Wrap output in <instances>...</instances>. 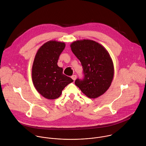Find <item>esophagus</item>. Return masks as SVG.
I'll return each mask as SVG.
<instances>
[{
  "label": "esophagus",
  "instance_id": "obj_1",
  "mask_svg": "<svg viewBox=\"0 0 146 146\" xmlns=\"http://www.w3.org/2000/svg\"><path fill=\"white\" fill-rule=\"evenodd\" d=\"M71 78L75 81V80H76V75H72V76H71Z\"/></svg>",
  "mask_w": 146,
  "mask_h": 146
}]
</instances>
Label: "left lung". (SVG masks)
I'll list each match as a JSON object with an SVG mask.
<instances>
[{"instance_id": "1", "label": "left lung", "mask_w": 146, "mask_h": 146, "mask_svg": "<svg viewBox=\"0 0 146 146\" xmlns=\"http://www.w3.org/2000/svg\"><path fill=\"white\" fill-rule=\"evenodd\" d=\"M70 46L83 68L84 79H77L75 85L90 98L104 94L114 75L113 63L108 51L100 43L88 39L72 42Z\"/></svg>"}]
</instances>
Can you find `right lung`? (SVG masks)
Segmentation results:
<instances>
[{"mask_svg": "<svg viewBox=\"0 0 146 146\" xmlns=\"http://www.w3.org/2000/svg\"><path fill=\"white\" fill-rule=\"evenodd\" d=\"M65 43L50 40L38 49L32 67L33 83L36 90L48 100L58 98L62 90L74 80L63 74L57 65Z\"/></svg>", "mask_w": 146, "mask_h": 146, "instance_id": "right-lung-1", "label": "right lung"}]
</instances>
